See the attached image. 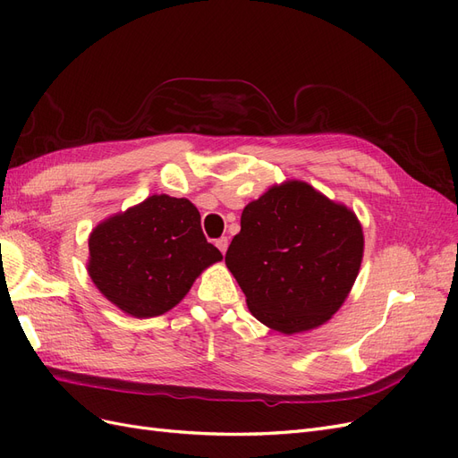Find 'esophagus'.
Wrapping results in <instances>:
<instances>
[{"label":"esophagus","mask_w":458,"mask_h":458,"mask_svg":"<svg viewBox=\"0 0 458 458\" xmlns=\"http://www.w3.org/2000/svg\"><path fill=\"white\" fill-rule=\"evenodd\" d=\"M216 246L219 248L221 254H225V252H227V246H229V239H227V237H219V239L216 241Z\"/></svg>","instance_id":"1"}]
</instances>
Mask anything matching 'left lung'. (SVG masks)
Segmentation results:
<instances>
[{
  "mask_svg": "<svg viewBox=\"0 0 458 458\" xmlns=\"http://www.w3.org/2000/svg\"><path fill=\"white\" fill-rule=\"evenodd\" d=\"M361 258L355 214L308 183L290 182L244 208L225 263L258 321L294 335L338 311Z\"/></svg>",
  "mask_w": 458,
  "mask_h": 458,
  "instance_id": "left-lung-1",
  "label": "left lung"
}]
</instances>
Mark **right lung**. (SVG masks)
<instances>
[{"instance_id":"add662e5","label":"right lung","mask_w":458,"mask_h":458,"mask_svg":"<svg viewBox=\"0 0 458 458\" xmlns=\"http://www.w3.org/2000/svg\"><path fill=\"white\" fill-rule=\"evenodd\" d=\"M221 258L206 241L195 206L155 195L91 233L88 269L122 311L157 317L179 303L200 271Z\"/></svg>"}]
</instances>
